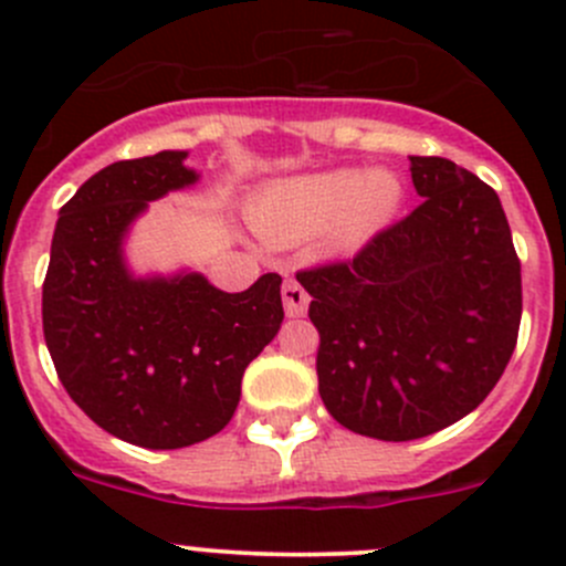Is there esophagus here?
Wrapping results in <instances>:
<instances>
[{"label": "esophagus", "mask_w": 566, "mask_h": 566, "mask_svg": "<svg viewBox=\"0 0 566 566\" xmlns=\"http://www.w3.org/2000/svg\"><path fill=\"white\" fill-rule=\"evenodd\" d=\"M282 298H284V312H287L290 317H304L312 301L310 293H306L295 279H287V282L282 284Z\"/></svg>", "instance_id": "obj_1"}]
</instances>
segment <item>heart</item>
<instances>
[{"label":"heart","instance_id":"1","mask_svg":"<svg viewBox=\"0 0 566 566\" xmlns=\"http://www.w3.org/2000/svg\"><path fill=\"white\" fill-rule=\"evenodd\" d=\"M402 202V182L389 169L298 175L276 180L251 202L249 216L271 243H295L328 232L331 247L353 249L384 230Z\"/></svg>","mask_w":566,"mask_h":566}]
</instances>
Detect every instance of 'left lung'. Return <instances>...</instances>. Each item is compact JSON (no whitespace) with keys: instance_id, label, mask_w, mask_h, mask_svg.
<instances>
[{"instance_id":"left-lung-1","label":"left lung","mask_w":566,"mask_h":566,"mask_svg":"<svg viewBox=\"0 0 566 566\" xmlns=\"http://www.w3.org/2000/svg\"><path fill=\"white\" fill-rule=\"evenodd\" d=\"M421 199L353 260L295 273L319 334L328 413L378 441L432 436L471 413L517 345L523 287L501 199L449 158L410 156Z\"/></svg>"}]
</instances>
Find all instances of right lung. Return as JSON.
Instances as JSON below:
<instances>
[{"label":"right lung","mask_w":566,"mask_h":566,"mask_svg":"<svg viewBox=\"0 0 566 566\" xmlns=\"http://www.w3.org/2000/svg\"><path fill=\"white\" fill-rule=\"evenodd\" d=\"M186 153L117 161L60 208L43 282V336L73 402L119 441L182 449L230 424L241 380L284 319L282 276L243 293L202 273L134 279L123 238L147 202L186 188Z\"/></svg>","instance_id":"add662e5"}]
</instances>
